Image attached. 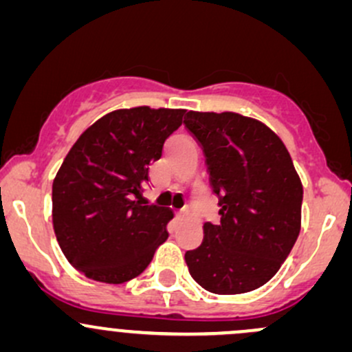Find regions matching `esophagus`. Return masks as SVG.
I'll return each mask as SVG.
<instances>
[{"label": "esophagus", "mask_w": 352, "mask_h": 352, "mask_svg": "<svg viewBox=\"0 0 352 352\" xmlns=\"http://www.w3.org/2000/svg\"><path fill=\"white\" fill-rule=\"evenodd\" d=\"M188 215H190V210H188V208H182L180 212H177V217L179 219H185V217H188Z\"/></svg>", "instance_id": "esophagus-1"}]
</instances>
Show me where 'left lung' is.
I'll return each mask as SVG.
<instances>
[{
	"label": "left lung",
	"instance_id": "1",
	"mask_svg": "<svg viewBox=\"0 0 352 352\" xmlns=\"http://www.w3.org/2000/svg\"><path fill=\"white\" fill-rule=\"evenodd\" d=\"M206 153L219 226L204 223L200 247L185 262L214 294H244L269 283L300 232L302 184L279 137L234 111H188L184 120Z\"/></svg>",
	"mask_w": 352,
	"mask_h": 352
}]
</instances>
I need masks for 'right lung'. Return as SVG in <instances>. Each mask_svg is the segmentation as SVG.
I'll use <instances>...</instances> for the list:
<instances>
[{"instance_id":"right-lung-1","label":"right lung","mask_w":352,"mask_h":352,"mask_svg":"<svg viewBox=\"0 0 352 352\" xmlns=\"http://www.w3.org/2000/svg\"><path fill=\"white\" fill-rule=\"evenodd\" d=\"M185 110L120 108L69 148L53 180V229L61 252L88 279L123 284L140 276L167 241V207L142 206L148 165L182 125Z\"/></svg>"}]
</instances>
